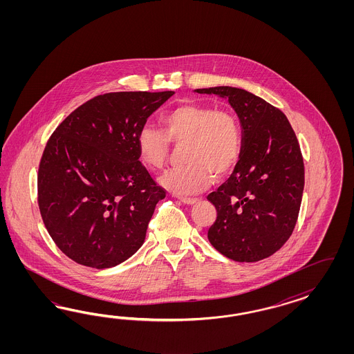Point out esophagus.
I'll return each mask as SVG.
<instances>
[{
	"instance_id": "34e87169",
	"label": "esophagus",
	"mask_w": 354,
	"mask_h": 354,
	"mask_svg": "<svg viewBox=\"0 0 354 354\" xmlns=\"http://www.w3.org/2000/svg\"><path fill=\"white\" fill-rule=\"evenodd\" d=\"M183 204L185 205H194L197 203V198H180Z\"/></svg>"
}]
</instances>
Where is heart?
<instances>
[{"label": "heart", "instance_id": "obj_1", "mask_svg": "<svg viewBox=\"0 0 354 354\" xmlns=\"http://www.w3.org/2000/svg\"><path fill=\"white\" fill-rule=\"evenodd\" d=\"M162 131L144 126L136 136L140 160L149 170L162 169L170 154V142L183 145L182 166L162 174L160 184L178 196L206 189L227 176L241 154V129L227 109L185 102L169 110L161 119Z\"/></svg>", "mask_w": 354, "mask_h": 354}]
</instances>
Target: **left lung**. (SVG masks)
Wrapping results in <instances>:
<instances>
[{"label": "left lung", "mask_w": 354, "mask_h": 354, "mask_svg": "<svg viewBox=\"0 0 354 354\" xmlns=\"http://www.w3.org/2000/svg\"><path fill=\"white\" fill-rule=\"evenodd\" d=\"M197 93L227 98L241 126L234 172L207 200L216 209L210 244L237 262L274 254L293 232L304 192V160L287 117L245 89L214 86Z\"/></svg>", "instance_id": "obj_1"}]
</instances>
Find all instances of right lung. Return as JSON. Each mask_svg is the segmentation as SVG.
Segmentation results:
<instances>
[{"instance_id": "1", "label": "right lung", "mask_w": 354, "mask_h": 354, "mask_svg": "<svg viewBox=\"0 0 354 354\" xmlns=\"http://www.w3.org/2000/svg\"><path fill=\"white\" fill-rule=\"evenodd\" d=\"M175 92L95 97L55 129L37 174V201L54 243L76 263L114 268L142 245L166 197L139 161L136 136Z\"/></svg>"}]
</instances>
